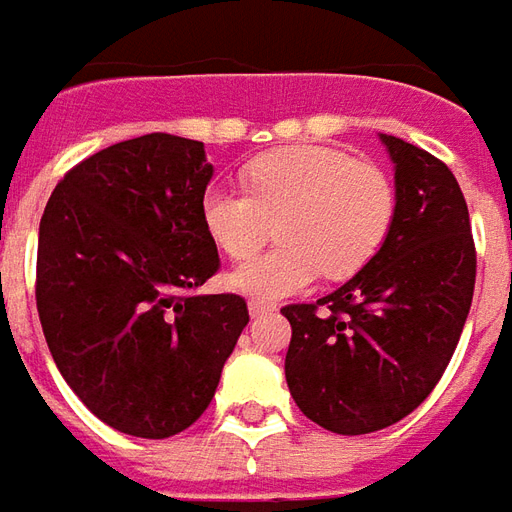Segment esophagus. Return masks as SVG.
<instances>
[{
    "instance_id": "1",
    "label": "esophagus",
    "mask_w": 512,
    "mask_h": 512,
    "mask_svg": "<svg viewBox=\"0 0 512 512\" xmlns=\"http://www.w3.org/2000/svg\"><path fill=\"white\" fill-rule=\"evenodd\" d=\"M271 310H274V304H266V301H257V299L249 301V315H252V318H257V315H263V312H271Z\"/></svg>"
}]
</instances>
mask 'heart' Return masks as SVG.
Returning <instances> with one entry per match:
<instances>
[{"instance_id": "obj_1", "label": "heart", "mask_w": 512, "mask_h": 512, "mask_svg": "<svg viewBox=\"0 0 512 512\" xmlns=\"http://www.w3.org/2000/svg\"><path fill=\"white\" fill-rule=\"evenodd\" d=\"M246 191L211 186L202 227L230 260L255 255L277 222L279 244L227 277L257 299L307 290L326 274L343 279L370 263L395 219V186L384 169L323 145H288L244 169Z\"/></svg>"}]
</instances>
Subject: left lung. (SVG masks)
<instances>
[{"mask_svg": "<svg viewBox=\"0 0 512 512\" xmlns=\"http://www.w3.org/2000/svg\"><path fill=\"white\" fill-rule=\"evenodd\" d=\"M395 164V219L359 274L315 304H288L285 378L321 428L359 436L389 428L433 392L472 307L469 208L450 167L381 134Z\"/></svg>", "mask_w": 512, "mask_h": 512, "instance_id": "1", "label": "left lung"}]
</instances>
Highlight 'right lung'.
I'll return each mask as SVG.
<instances>
[{"mask_svg":"<svg viewBox=\"0 0 512 512\" xmlns=\"http://www.w3.org/2000/svg\"><path fill=\"white\" fill-rule=\"evenodd\" d=\"M213 164L197 139L145 134L57 183L38 235V315L76 397L109 428L167 439L202 417L249 323L202 227Z\"/></svg>","mask_w":512,"mask_h":512,"instance_id":"right-lung-1","label":"right lung"}]
</instances>
